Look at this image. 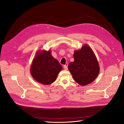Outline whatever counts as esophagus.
Instances as JSON below:
<instances>
[{"label":"esophagus","mask_w":124,"mask_h":124,"mask_svg":"<svg viewBox=\"0 0 124 124\" xmlns=\"http://www.w3.org/2000/svg\"><path fill=\"white\" fill-rule=\"evenodd\" d=\"M63 69H64L65 70H68V67H67V65H64L63 66Z\"/></svg>","instance_id":"esophagus-1"}]
</instances>
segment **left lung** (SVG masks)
<instances>
[{"instance_id":"obj_1","label":"left lung","mask_w":124,"mask_h":124,"mask_svg":"<svg viewBox=\"0 0 124 124\" xmlns=\"http://www.w3.org/2000/svg\"><path fill=\"white\" fill-rule=\"evenodd\" d=\"M73 57L74 62L68 66L73 79L81 85L92 83L99 73L98 62L92 50L84 45L81 50L74 52Z\"/></svg>"}]
</instances>
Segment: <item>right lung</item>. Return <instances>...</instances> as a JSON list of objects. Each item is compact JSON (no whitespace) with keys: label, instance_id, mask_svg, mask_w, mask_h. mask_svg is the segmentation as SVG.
<instances>
[{"label":"right lung","instance_id":"1","mask_svg":"<svg viewBox=\"0 0 124 124\" xmlns=\"http://www.w3.org/2000/svg\"><path fill=\"white\" fill-rule=\"evenodd\" d=\"M62 67L51 55L50 51L38 52L31 68V76L37 82L44 85L53 83Z\"/></svg>","mask_w":124,"mask_h":124}]
</instances>
